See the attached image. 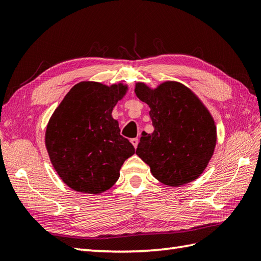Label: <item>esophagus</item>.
I'll return each mask as SVG.
<instances>
[{
	"mask_svg": "<svg viewBox=\"0 0 261 261\" xmlns=\"http://www.w3.org/2000/svg\"><path fill=\"white\" fill-rule=\"evenodd\" d=\"M131 143L133 144V146H135V149H137L138 148V143H139V139L138 138L131 139Z\"/></svg>",
	"mask_w": 261,
	"mask_h": 261,
	"instance_id": "34e87169",
	"label": "esophagus"
}]
</instances>
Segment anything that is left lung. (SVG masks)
I'll use <instances>...</instances> for the list:
<instances>
[{
    "label": "left lung",
    "mask_w": 261,
    "mask_h": 261,
    "mask_svg": "<svg viewBox=\"0 0 261 261\" xmlns=\"http://www.w3.org/2000/svg\"><path fill=\"white\" fill-rule=\"evenodd\" d=\"M135 92L150 107L154 126L151 135L142 133L136 154L164 185L176 188L195 181L216 146V124L210 110L189 87L172 80L155 88L137 83Z\"/></svg>",
    "instance_id": "1"
}]
</instances>
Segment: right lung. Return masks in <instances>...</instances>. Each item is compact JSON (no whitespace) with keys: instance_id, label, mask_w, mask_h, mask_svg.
Returning a JSON list of instances; mask_svg holds the SVG:
<instances>
[{"instance_id":"add662e5","label":"right lung","mask_w":261,"mask_h":261,"mask_svg":"<svg viewBox=\"0 0 261 261\" xmlns=\"http://www.w3.org/2000/svg\"><path fill=\"white\" fill-rule=\"evenodd\" d=\"M128 85L80 82L67 92L45 131L49 160L63 182L76 192L100 194L115 185L135 148L120 136L112 118Z\"/></svg>"}]
</instances>
